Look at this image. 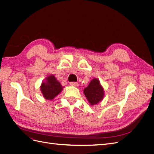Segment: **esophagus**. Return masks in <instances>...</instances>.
<instances>
[{"label": "esophagus", "instance_id": "34e87169", "mask_svg": "<svg viewBox=\"0 0 154 154\" xmlns=\"http://www.w3.org/2000/svg\"><path fill=\"white\" fill-rule=\"evenodd\" d=\"M70 85L72 87H78V83L76 82H71L70 83Z\"/></svg>", "mask_w": 154, "mask_h": 154}]
</instances>
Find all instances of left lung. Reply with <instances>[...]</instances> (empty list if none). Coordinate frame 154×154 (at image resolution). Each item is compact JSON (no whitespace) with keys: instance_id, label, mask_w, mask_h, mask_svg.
<instances>
[{"instance_id":"8db88e82","label":"left lung","mask_w":154,"mask_h":154,"mask_svg":"<svg viewBox=\"0 0 154 154\" xmlns=\"http://www.w3.org/2000/svg\"><path fill=\"white\" fill-rule=\"evenodd\" d=\"M83 93L91 105L97 104L104 97L103 88L97 78H94L91 81L88 87L84 88Z\"/></svg>"}]
</instances>
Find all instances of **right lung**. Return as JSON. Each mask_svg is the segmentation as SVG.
I'll use <instances>...</instances> for the list:
<instances>
[{
	"label": "right lung",
	"instance_id": "1",
	"mask_svg": "<svg viewBox=\"0 0 154 154\" xmlns=\"http://www.w3.org/2000/svg\"><path fill=\"white\" fill-rule=\"evenodd\" d=\"M62 86L54 75H50L45 78V81L42 83L40 86L41 92L44 98L52 100L63 90Z\"/></svg>",
	"mask_w": 154,
	"mask_h": 154
}]
</instances>
